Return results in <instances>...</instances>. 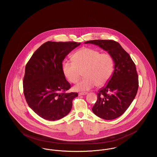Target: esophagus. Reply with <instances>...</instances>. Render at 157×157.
<instances>
[{"label":"esophagus","mask_w":157,"mask_h":157,"mask_svg":"<svg viewBox=\"0 0 157 157\" xmlns=\"http://www.w3.org/2000/svg\"><path fill=\"white\" fill-rule=\"evenodd\" d=\"M87 94H88L87 92H80V93H79L78 95L79 96H82V95H86Z\"/></svg>","instance_id":"1"}]
</instances>
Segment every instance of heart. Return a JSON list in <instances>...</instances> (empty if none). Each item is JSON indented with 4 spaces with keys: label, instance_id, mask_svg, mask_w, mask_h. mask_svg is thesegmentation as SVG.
<instances>
[{
    "label": "heart",
    "instance_id": "obj_1",
    "mask_svg": "<svg viewBox=\"0 0 157 157\" xmlns=\"http://www.w3.org/2000/svg\"><path fill=\"white\" fill-rule=\"evenodd\" d=\"M73 62H64L62 72L71 83L78 82L83 71L85 77L74 86L75 91H88L96 85L106 84L112 76L113 62L108 53H101L97 50L83 48L72 56Z\"/></svg>",
    "mask_w": 157,
    "mask_h": 157
}]
</instances>
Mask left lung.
Segmentation results:
<instances>
[{
  "instance_id": "obj_1",
  "label": "left lung",
  "mask_w": 157,
  "mask_h": 157,
  "mask_svg": "<svg viewBox=\"0 0 157 157\" xmlns=\"http://www.w3.org/2000/svg\"><path fill=\"white\" fill-rule=\"evenodd\" d=\"M85 44L97 45L112 57L114 71L108 84L98 94L92 108L99 118L114 120L122 115L134 99L138 89L136 67L129 55L119 43L112 40H94Z\"/></svg>"
}]
</instances>
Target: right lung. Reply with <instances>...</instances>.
<instances>
[{"mask_svg": "<svg viewBox=\"0 0 157 157\" xmlns=\"http://www.w3.org/2000/svg\"><path fill=\"white\" fill-rule=\"evenodd\" d=\"M81 43L47 42L33 54L25 67L23 92L30 108L48 121L67 115L78 93H65L71 87L62 72V62Z\"/></svg>", "mask_w": 157, "mask_h": 157, "instance_id": "right-lung-1", "label": "right lung"}]
</instances>
